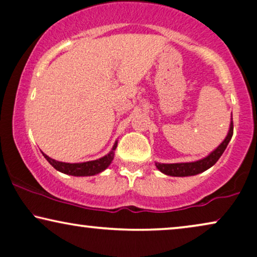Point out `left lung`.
Here are the masks:
<instances>
[{
  "label": "left lung",
  "mask_w": 257,
  "mask_h": 257,
  "mask_svg": "<svg viewBox=\"0 0 257 257\" xmlns=\"http://www.w3.org/2000/svg\"><path fill=\"white\" fill-rule=\"evenodd\" d=\"M233 118L230 121V127L228 135L225 139V141L220 144V146L216 148V149L208 155L207 157L202 158L200 161L197 162H191V163H175V164H161L156 163L157 169L160 170L161 172L165 173L168 176H173V177H186V176H194L198 175V173H201L206 171V170L211 168V166L214 165L223 151L226 150L227 146H228L230 139L233 136Z\"/></svg>",
  "instance_id": "1"
}]
</instances>
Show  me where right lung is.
Here are the masks:
<instances>
[{"instance_id":"right-lung-1","label":"right lung","mask_w":257,"mask_h":257,"mask_svg":"<svg viewBox=\"0 0 257 257\" xmlns=\"http://www.w3.org/2000/svg\"><path fill=\"white\" fill-rule=\"evenodd\" d=\"M117 143L114 144L113 150L110 151L109 154L106 155V156L99 158V160L95 161H89V162H84V163H64V162H58L46 156L45 154H43V156L46 158V161L51 164L53 168L58 171L66 173V175L71 176H94L96 173H100L103 170H106L109 164L111 163L114 158V150L116 149Z\"/></svg>"}]
</instances>
